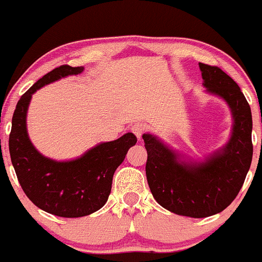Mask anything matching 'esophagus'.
Returning <instances> with one entry per match:
<instances>
[{
  "instance_id": "1",
  "label": "esophagus",
  "mask_w": 262,
  "mask_h": 262,
  "mask_svg": "<svg viewBox=\"0 0 262 262\" xmlns=\"http://www.w3.org/2000/svg\"><path fill=\"white\" fill-rule=\"evenodd\" d=\"M146 128H147V126L145 125V123H142V122H137V123H135L134 126H132V127H131V131L134 132L135 135H136L137 139H141L142 134H144V132L146 131Z\"/></svg>"
}]
</instances>
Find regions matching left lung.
<instances>
[{
    "mask_svg": "<svg viewBox=\"0 0 262 262\" xmlns=\"http://www.w3.org/2000/svg\"><path fill=\"white\" fill-rule=\"evenodd\" d=\"M199 69L207 92L225 99L231 110L227 144L203 161H187L154 135H142L154 198L168 211L191 218L209 217L230 206L244 185L253 151L251 108L237 83L218 67L199 63Z\"/></svg>",
    "mask_w": 262,
    "mask_h": 262,
    "instance_id": "obj_1",
    "label": "left lung"
}]
</instances>
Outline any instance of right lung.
<instances>
[{
	"mask_svg": "<svg viewBox=\"0 0 262 262\" xmlns=\"http://www.w3.org/2000/svg\"><path fill=\"white\" fill-rule=\"evenodd\" d=\"M83 71V67L60 66L40 78L18 99L9 139L11 161L28 198L42 211L66 218L88 215L106 204L113 174L137 141L132 132H127L115 141L101 142L80 158L68 161L53 160L35 149L26 128L32 94L45 84Z\"/></svg>",
	"mask_w": 262,
	"mask_h": 262,
	"instance_id": "obj_1",
	"label": "right lung"
}]
</instances>
